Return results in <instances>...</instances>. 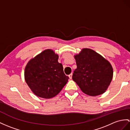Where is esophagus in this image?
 I'll return each instance as SVG.
<instances>
[{
  "label": "esophagus",
  "instance_id": "obj_1",
  "mask_svg": "<svg viewBox=\"0 0 130 130\" xmlns=\"http://www.w3.org/2000/svg\"><path fill=\"white\" fill-rule=\"evenodd\" d=\"M72 75H73V74L72 73H71V74H69L68 76H69V79H72Z\"/></svg>",
  "mask_w": 130,
  "mask_h": 130
}]
</instances>
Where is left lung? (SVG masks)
<instances>
[{
	"label": "left lung",
	"instance_id": "1",
	"mask_svg": "<svg viewBox=\"0 0 130 130\" xmlns=\"http://www.w3.org/2000/svg\"><path fill=\"white\" fill-rule=\"evenodd\" d=\"M77 68L72 79L85 94L95 96L105 92L112 80L113 68L105 58L90 48L74 56Z\"/></svg>",
	"mask_w": 130,
	"mask_h": 130
}]
</instances>
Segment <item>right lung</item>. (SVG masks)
<instances>
[{
  "instance_id": "right-lung-1",
  "label": "right lung",
  "mask_w": 130,
  "mask_h": 130,
  "mask_svg": "<svg viewBox=\"0 0 130 130\" xmlns=\"http://www.w3.org/2000/svg\"><path fill=\"white\" fill-rule=\"evenodd\" d=\"M58 59V55L54 51L47 49L27 63L25 80L36 96L50 99L59 94L67 84L69 77Z\"/></svg>"
}]
</instances>
